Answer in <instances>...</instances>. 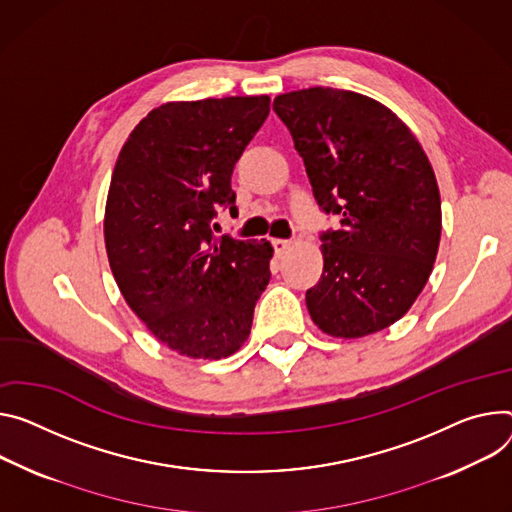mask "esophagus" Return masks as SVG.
Listing matches in <instances>:
<instances>
[{"label": "esophagus", "instance_id": "1", "mask_svg": "<svg viewBox=\"0 0 512 512\" xmlns=\"http://www.w3.org/2000/svg\"><path fill=\"white\" fill-rule=\"evenodd\" d=\"M271 245H273V249H275V253H277V255H284V253L292 247V243H290V241H286V239H273V241H271Z\"/></svg>", "mask_w": 512, "mask_h": 512}]
</instances>
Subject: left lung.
I'll list each match as a JSON object with an SVG mask.
<instances>
[{
	"instance_id": "left-lung-1",
	"label": "left lung",
	"mask_w": 512,
	"mask_h": 512,
	"mask_svg": "<svg viewBox=\"0 0 512 512\" xmlns=\"http://www.w3.org/2000/svg\"><path fill=\"white\" fill-rule=\"evenodd\" d=\"M304 159L322 212V275L306 292L316 327L359 339L388 329L423 292L441 239L433 167L384 104L347 89L310 87L273 100Z\"/></svg>"
}]
</instances>
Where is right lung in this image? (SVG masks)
<instances>
[{
    "label": "right lung",
    "mask_w": 512,
    "mask_h": 512,
    "mask_svg": "<svg viewBox=\"0 0 512 512\" xmlns=\"http://www.w3.org/2000/svg\"><path fill=\"white\" fill-rule=\"evenodd\" d=\"M267 114V96L167 102L118 155L104 218L108 261L132 312L179 355L239 351L269 284V241L210 228L218 208L237 212L232 169Z\"/></svg>",
    "instance_id": "right-lung-1"
}]
</instances>
